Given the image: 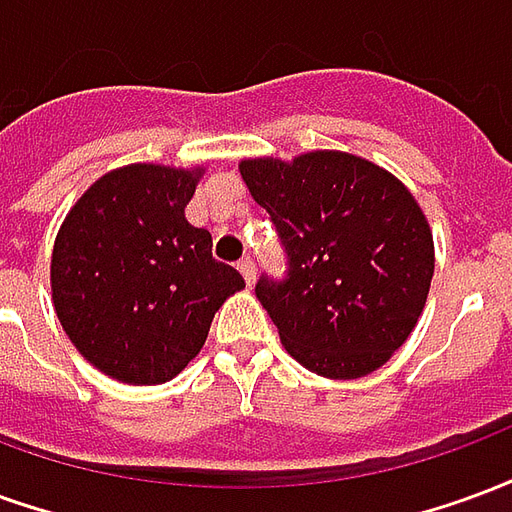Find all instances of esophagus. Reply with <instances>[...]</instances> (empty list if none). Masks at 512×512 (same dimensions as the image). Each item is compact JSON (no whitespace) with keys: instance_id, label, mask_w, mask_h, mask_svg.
<instances>
[{"instance_id":"obj_1","label":"esophagus","mask_w":512,"mask_h":512,"mask_svg":"<svg viewBox=\"0 0 512 512\" xmlns=\"http://www.w3.org/2000/svg\"><path fill=\"white\" fill-rule=\"evenodd\" d=\"M238 271H241V277L246 279V285H252L255 282V263L249 260V257H244V260H238Z\"/></svg>"}]
</instances>
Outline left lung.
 <instances>
[{
	"mask_svg": "<svg viewBox=\"0 0 512 512\" xmlns=\"http://www.w3.org/2000/svg\"><path fill=\"white\" fill-rule=\"evenodd\" d=\"M238 169L288 252V277L255 288L285 351L337 381L386 365L414 332L436 266L414 194L343 150L244 158Z\"/></svg>",
	"mask_w": 512,
	"mask_h": 512,
	"instance_id": "left-lung-1",
	"label": "left lung"
}]
</instances>
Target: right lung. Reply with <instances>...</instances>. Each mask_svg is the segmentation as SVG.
I'll use <instances>...</instances> for the list:
<instances>
[{"mask_svg":"<svg viewBox=\"0 0 512 512\" xmlns=\"http://www.w3.org/2000/svg\"><path fill=\"white\" fill-rule=\"evenodd\" d=\"M202 167L128 164L98 178L62 222L51 301L68 340L104 376L164 384L200 354L244 277L186 219Z\"/></svg>","mask_w":512,"mask_h":512,"instance_id":"1","label":"right lung"}]
</instances>
